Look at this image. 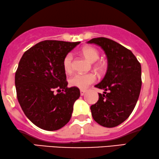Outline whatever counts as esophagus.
<instances>
[{"instance_id":"esophagus-1","label":"esophagus","mask_w":159,"mask_h":159,"mask_svg":"<svg viewBox=\"0 0 159 159\" xmlns=\"http://www.w3.org/2000/svg\"><path fill=\"white\" fill-rule=\"evenodd\" d=\"M86 92V90H84V89H81V91H80V93H81V95L83 96L84 94H85Z\"/></svg>"}]
</instances>
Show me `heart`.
Segmentation results:
<instances>
[{
  "mask_svg": "<svg viewBox=\"0 0 159 159\" xmlns=\"http://www.w3.org/2000/svg\"><path fill=\"white\" fill-rule=\"evenodd\" d=\"M81 53L88 61L94 62L99 59L100 53L96 48L91 46H86L81 50ZM73 55L68 53L65 56L63 60V67L66 73H70L73 71ZM94 68L96 71L103 73L106 69L105 64L101 61H98L94 64ZM97 81V76L94 73L87 74H75L69 79V84L71 86L85 89Z\"/></svg>",
  "mask_w": 159,
  "mask_h": 159,
  "instance_id": "obj_1",
  "label": "heart"
}]
</instances>
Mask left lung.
Listing matches in <instances>:
<instances>
[{
	"label": "left lung",
	"mask_w": 159,
	"mask_h": 159,
	"mask_svg": "<svg viewBox=\"0 0 159 159\" xmlns=\"http://www.w3.org/2000/svg\"><path fill=\"white\" fill-rule=\"evenodd\" d=\"M100 46L108 59L106 74L96 88L104 89L98 102L90 107L92 116L100 125L113 128L130 115L142 87L141 65L134 53L114 40L94 38L88 42Z\"/></svg>",
	"instance_id": "obj_1"
}]
</instances>
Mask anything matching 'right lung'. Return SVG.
I'll return each mask as SVG.
<instances>
[{
  "instance_id": "right-lung-1",
  "label": "right lung",
  "mask_w": 159,
  "mask_h": 159,
  "mask_svg": "<svg viewBox=\"0 0 159 159\" xmlns=\"http://www.w3.org/2000/svg\"><path fill=\"white\" fill-rule=\"evenodd\" d=\"M79 43L45 40L29 48L20 60L15 73L18 102L25 116L42 129L59 130L71 118L80 90L67 87L63 60Z\"/></svg>"
}]
</instances>
